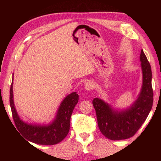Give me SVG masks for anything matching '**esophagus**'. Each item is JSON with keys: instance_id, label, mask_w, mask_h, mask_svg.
<instances>
[{"instance_id": "1", "label": "esophagus", "mask_w": 161, "mask_h": 161, "mask_svg": "<svg viewBox=\"0 0 161 161\" xmlns=\"http://www.w3.org/2000/svg\"><path fill=\"white\" fill-rule=\"evenodd\" d=\"M94 88V84L92 81H87L85 84V89L86 90H92Z\"/></svg>"}]
</instances>
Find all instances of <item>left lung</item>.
Wrapping results in <instances>:
<instances>
[{"instance_id": "obj_1", "label": "left lung", "mask_w": 161, "mask_h": 161, "mask_svg": "<svg viewBox=\"0 0 161 161\" xmlns=\"http://www.w3.org/2000/svg\"><path fill=\"white\" fill-rule=\"evenodd\" d=\"M140 60L143 72V86L138 99L129 109L113 111L107 103L94 98L92 103L96 111L97 123L102 134L111 140H123L136 134L146 121L153 102L151 67L143 50Z\"/></svg>"}]
</instances>
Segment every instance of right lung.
<instances>
[{"instance_id":"1","label":"right lung","mask_w":161,"mask_h":161,"mask_svg":"<svg viewBox=\"0 0 161 161\" xmlns=\"http://www.w3.org/2000/svg\"><path fill=\"white\" fill-rule=\"evenodd\" d=\"M78 100L79 95L76 92L68 95L60 104L53 123L48 126H33L19 118L13 103V82L10 85V105L15 126L27 140L40 145H54L66 137L69 130L71 116Z\"/></svg>"}]
</instances>
